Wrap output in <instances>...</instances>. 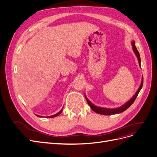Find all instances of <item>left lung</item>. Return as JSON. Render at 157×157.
I'll list each match as a JSON object with an SVG mask.
<instances>
[{
	"label": "left lung",
	"mask_w": 157,
	"mask_h": 157,
	"mask_svg": "<svg viewBox=\"0 0 157 157\" xmlns=\"http://www.w3.org/2000/svg\"><path fill=\"white\" fill-rule=\"evenodd\" d=\"M132 48H133V51L134 52V53L136 54V55L138 58V62H139V64L140 65V62H141V60H140V54H139V52L137 50V48L136 47V46H135V44H134V41H132ZM143 81H144V79L142 78V84L141 85H140V88L138 89V90L137 91V92L136 93V94H135L132 98L128 101L127 103L125 105H124L123 106H121L120 108H117V109H105V108H101V107H98L97 106L95 105H94L91 102L86 98V97L85 96V98L86 99V101H87L89 105V106H90V108L91 109H92L95 112H97L98 113H100V114H102V115H112V114H116V113H121V112H123L125 110H126L128 107H130L131 105L133 103L134 101H135V99H136V97L140 92V90L142 89V86H143Z\"/></svg>",
	"instance_id": "obj_1"
}]
</instances>
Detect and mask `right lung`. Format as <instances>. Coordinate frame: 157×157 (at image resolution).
<instances>
[{"mask_svg":"<svg viewBox=\"0 0 157 157\" xmlns=\"http://www.w3.org/2000/svg\"><path fill=\"white\" fill-rule=\"evenodd\" d=\"M62 110H61L60 112H59L58 113H56V114H55V115H53V116H48V117H56V116H59L60 114V113H62ZM37 116H38V117H41V116H37V115H36Z\"/></svg>","mask_w":157,"mask_h":157,"instance_id":"right-lung-1","label":"right lung"}]
</instances>
